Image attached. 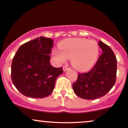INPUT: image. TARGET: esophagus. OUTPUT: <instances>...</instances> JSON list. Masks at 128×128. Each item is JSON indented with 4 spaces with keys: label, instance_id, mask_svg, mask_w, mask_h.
<instances>
[{
    "label": "esophagus",
    "instance_id": "esophagus-1",
    "mask_svg": "<svg viewBox=\"0 0 128 128\" xmlns=\"http://www.w3.org/2000/svg\"><path fill=\"white\" fill-rule=\"evenodd\" d=\"M69 68H68V67H63V70H64V72H66L67 71V70H68Z\"/></svg>",
    "mask_w": 128,
    "mask_h": 128
}]
</instances>
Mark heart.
Wrapping results in <instances>:
<instances>
[{
	"label": "heart",
	"mask_w": 128,
	"mask_h": 128,
	"mask_svg": "<svg viewBox=\"0 0 128 128\" xmlns=\"http://www.w3.org/2000/svg\"><path fill=\"white\" fill-rule=\"evenodd\" d=\"M60 49H54L53 55L60 64L71 59L72 65L79 71L91 68L98 59L99 48L94 40L86 38H69L60 42Z\"/></svg>",
	"instance_id": "heart-1"
}]
</instances>
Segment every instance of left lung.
Returning a JSON list of instances; mask_svg holds the SVG:
<instances>
[{
	"label": "left lung",
	"instance_id": "1",
	"mask_svg": "<svg viewBox=\"0 0 128 128\" xmlns=\"http://www.w3.org/2000/svg\"><path fill=\"white\" fill-rule=\"evenodd\" d=\"M102 54L90 71L79 73L73 89L78 96L92 100L105 96L116 82L117 60L112 49L100 41Z\"/></svg>",
	"mask_w": 128,
	"mask_h": 128
}]
</instances>
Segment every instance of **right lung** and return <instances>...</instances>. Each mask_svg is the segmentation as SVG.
Segmentation results:
<instances>
[{"instance_id":"add662e5","label":"right lung","mask_w":128,"mask_h":128,"mask_svg":"<svg viewBox=\"0 0 128 128\" xmlns=\"http://www.w3.org/2000/svg\"><path fill=\"white\" fill-rule=\"evenodd\" d=\"M54 41L40 36L22 44L12 60L11 78L16 88L24 96L44 98L52 93L61 67L50 63Z\"/></svg>"}]
</instances>
